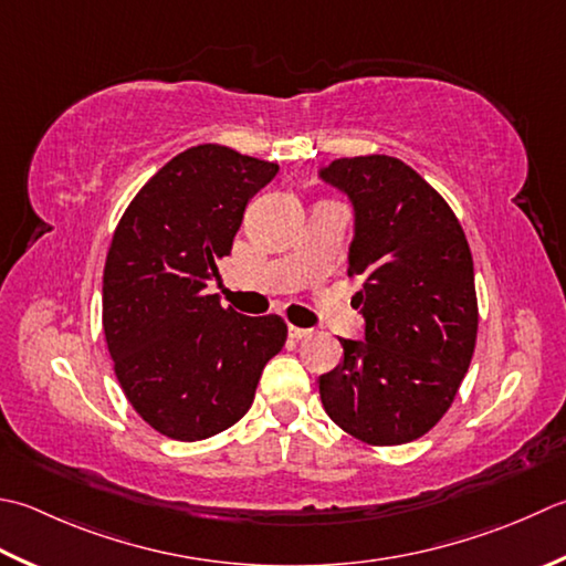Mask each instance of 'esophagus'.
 Returning <instances> with one entry per match:
<instances>
[{
	"label": "esophagus",
	"instance_id": "1",
	"mask_svg": "<svg viewBox=\"0 0 566 566\" xmlns=\"http://www.w3.org/2000/svg\"><path fill=\"white\" fill-rule=\"evenodd\" d=\"M314 331L312 328H298V326H290V336L294 338V340H304V338H308L312 336Z\"/></svg>",
	"mask_w": 566,
	"mask_h": 566
}]
</instances>
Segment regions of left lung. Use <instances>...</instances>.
Instances as JSON below:
<instances>
[{
    "label": "left lung",
    "instance_id": "left-lung-1",
    "mask_svg": "<svg viewBox=\"0 0 566 566\" xmlns=\"http://www.w3.org/2000/svg\"><path fill=\"white\" fill-rule=\"evenodd\" d=\"M318 179L348 198V272L363 338H338L340 363L318 378L326 415L365 444L427 434L457 397L475 346L473 260L444 198L395 157L334 159Z\"/></svg>",
    "mask_w": 566,
    "mask_h": 566
}]
</instances>
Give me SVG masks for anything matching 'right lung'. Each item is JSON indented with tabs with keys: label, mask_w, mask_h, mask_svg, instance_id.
<instances>
[{
	"label": "right lung",
	"mask_w": 566,
	"mask_h": 566,
	"mask_svg": "<svg viewBox=\"0 0 566 566\" xmlns=\"http://www.w3.org/2000/svg\"><path fill=\"white\" fill-rule=\"evenodd\" d=\"M280 166L201 144L151 176L122 216L107 252L103 326L117 380L161 434L208 439L248 412L270 358L282 350L280 316H242L208 294L223 282L250 198Z\"/></svg>",
	"instance_id": "add662e5"
}]
</instances>
